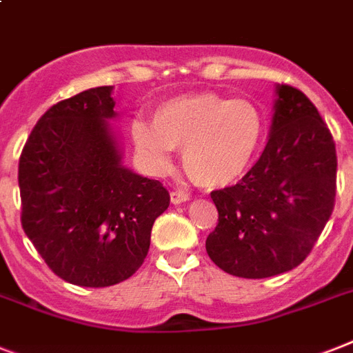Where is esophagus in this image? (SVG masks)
I'll use <instances>...</instances> for the list:
<instances>
[{
  "label": "esophagus",
  "mask_w": 353,
  "mask_h": 353,
  "mask_svg": "<svg viewBox=\"0 0 353 353\" xmlns=\"http://www.w3.org/2000/svg\"><path fill=\"white\" fill-rule=\"evenodd\" d=\"M188 194H185V192L181 190H172L170 192V201L174 203V205H181V203L188 201Z\"/></svg>",
  "instance_id": "34e87169"
}]
</instances>
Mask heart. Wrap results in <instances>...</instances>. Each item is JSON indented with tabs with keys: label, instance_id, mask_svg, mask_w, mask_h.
Here are the masks:
<instances>
[{
	"label": "heart",
	"instance_id": "1",
	"mask_svg": "<svg viewBox=\"0 0 353 353\" xmlns=\"http://www.w3.org/2000/svg\"><path fill=\"white\" fill-rule=\"evenodd\" d=\"M266 117L256 103L216 92L170 99L154 123L136 121L132 139L157 170L170 167V152H183L186 174L203 188H225L248 174L265 143Z\"/></svg>",
	"mask_w": 353,
	"mask_h": 353
}]
</instances>
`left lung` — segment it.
<instances>
[{
  "instance_id": "1",
  "label": "left lung",
  "mask_w": 353,
  "mask_h": 353,
  "mask_svg": "<svg viewBox=\"0 0 353 353\" xmlns=\"http://www.w3.org/2000/svg\"><path fill=\"white\" fill-rule=\"evenodd\" d=\"M337 156L330 128L292 85L277 87L265 150L241 181L210 192L217 226L210 259L226 274L265 279L310 254L335 205Z\"/></svg>"
}]
</instances>
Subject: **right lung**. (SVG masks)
<instances>
[{"label":"right lung","mask_w":353,"mask_h":353,"mask_svg":"<svg viewBox=\"0 0 353 353\" xmlns=\"http://www.w3.org/2000/svg\"><path fill=\"white\" fill-rule=\"evenodd\" d=\"M110 92L88 88L52 105L19 157L23 230L57 277L90 288L136 274L170 205L161 183L121 167Z\"/></svg>","instance_id":"obj_1"}]
</instances>
